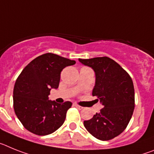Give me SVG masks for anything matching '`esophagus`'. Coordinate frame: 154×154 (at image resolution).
<instances>
[{"label": "esophagus", "mask_w": 154, "mask_h": 154, "mask_svg": "<svg viewBox=\"0 0 154 154\" xmlns=\"http://www.w3.org/2000/svg\"><path fill=\"white\" fill-rule=\"evenodd\" d=\"M73 105L77 108V109H79V110H81V109H83V107L81 106V105H77V104H73Z\"/></svg>", "instance_id": "34e87169"}]
</instances>
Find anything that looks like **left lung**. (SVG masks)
<instances>
[{"mask_svg":"<svg viewBox=\"0 0 154 154\" xmlns=\"http://www.w3.org/2000/svg\"><path fill=\"white\" fill-rule=\"evenodd\" d=\"M79 61L95 73L92 95L102 104V109L90 120L84 122L87 130L100 140L115 138L125 129L135 108L133 80L123 68L109 57H95Z\"/></svg>","mask_w":154,"mask_h":154,"instance_id":"8db88e82","label":"left lung"}]
</instances>
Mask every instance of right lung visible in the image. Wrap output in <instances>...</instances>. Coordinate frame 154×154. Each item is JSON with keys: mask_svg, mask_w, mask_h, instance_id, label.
Listing matches in <instances>:
<instances>
[{"mask_svg": "<svg viewBox=\"0 0 154 154\" xmlns=\"http://www.w3.org/2000/svg\"><path fill=\"white\" fill-rule=\"evenodd\" d=\"M74 60L45 53L31 61L16 80L13 103L16 116L25 129L38 136L51 134L63 124L70 101L59 104L49 100L52 88L57 89L63 68Z\"/></svg>", "mask_w": 154, "mask_h": 154, "instance_id": "1", "label": "right lung"}]
</instances>
